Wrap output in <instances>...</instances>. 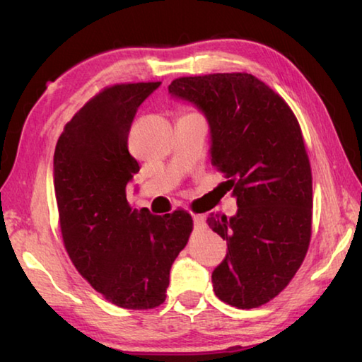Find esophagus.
Returning <instances> with one entry per match:
<instances>
[{
	"label": "esophagus",
	"instance_id": "esophagus-1",
	"mask_svg": "<svg viewBox=\"0 0 362 362\" xmlns=\"http://www.w3.org/2000/svg\"><path fill=\"white\" fill-rule=\"evenodd\" d=\"M192 218H193V225H194V228H204L206 220H204V217H203V216H198V214H196V216H192Z\"/></svg>",
	"mask_w": 362,
	"mask_h": 362
}]
</instances>
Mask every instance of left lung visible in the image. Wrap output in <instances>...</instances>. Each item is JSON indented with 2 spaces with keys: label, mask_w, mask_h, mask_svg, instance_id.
Segmentation results:
<instances>
[{
  "label": "left lung",
  "mask_w": 362,
  "mask_h": 362,
  "mask_svg": "<svg viewBox=\"0 0 362 362\" xmlns=\"http://www.w3.org/2000/svg\"><path fill=\"white\" fill-rule=\"evenodd\" d=\"M169 94L204 115L211 163L236 198L233 217H207L228 246L212 272L214 292L231 306L255 308L289 284L310 244L313 185L297 118L249 73L179 78Z\"/></svg>",
  "instance_id": "1"
}]
</instances>
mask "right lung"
I'll list each match as a JSON object with an SVG mask.
<instances>
[{"label":"right lung","mask_w":362,"mask_h":362,"mask_svg":"<svg viewBox=\"0 0 362 362\" xmlns=\"http://www.w3.org/2000/svg\"><path fill=\"white\" fill-rule=\"evenodd\" d=\"M161 83L116 84L65 126L54 151L60 230L73 265L116 306L148 310L166 298L170 267L193 220L185 211L153 216L132 209L127 183L139 163L127 136L139 107Z\"/></svg>","instance_id":"right-lung-1"}]
</instances>
